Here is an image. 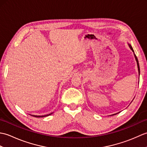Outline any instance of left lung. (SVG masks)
I'll return each mask as SVG.
<instances>
[{
	"label": "left lung",
	"mask_w": 147,
	"mask_h": 147,
	"mask_svg": "<svg viewBox=\"0 0 147 147\" xmlns=\"http://www.w3.org/2000/svg\"><path fill=\"white\" fill-rule=\"evenodd\" d=\"M127 44H128V45H129V47L130 49L131 50V51L133 52L134 56H135V59H136V63H137V66H138V74H139V76H140V66H139V63H138V59H137V57H136V55L135 54V52H134V51H133V47H131V45L129 44V43H127ZM118 113H119V112H117V113H116V114H112V115H115V114H118Z\"/></svg>",
	"instance_id": "8db88e82"
}]
</instances>
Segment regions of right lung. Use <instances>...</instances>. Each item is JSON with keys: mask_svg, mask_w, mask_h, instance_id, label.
Wrapping results in <instances>:
<instances>
[{"mask_svg": "<svg viewBox=\"0 0 147 147\" xmlns=\"http://www.w3.org/2000/svg\"><path fill=\"white\" fill-rule=\"evenodd\" d=\"M53 114V112H52V113L49 114H47V115H32V114H30V115H32V116H34L35 117H47V116H49V115H51Z\"/></svg>", "mask_w": 147, "mask_h": 147, "instance_id": "obj_1", "label": "right lung"}]
</instances>
